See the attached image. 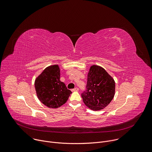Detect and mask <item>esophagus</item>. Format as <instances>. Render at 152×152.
<instances>
[{"mask_svg": "<svg viewBox=\"0 0 152 152\" xmlns=\"http://www.w3.org/2000/svg\"><path fill=\"white\" fill-rule=\"evenodd\" d=\"M78 90H79V88H77V87H76V88H73V89H72V90H71V91H78Z\"/></svg>", "mask_w": 152, "mask_h": 152, "instance_id": "1", "label": "esophagus"}]
</instances>
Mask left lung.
Here are the masks:
<instances>
[{
    "label": "left lung",
    "mask_w": 152,
    "mask_h": 152,
    "mask_svg": "<svg viewBox=\"0 0 152 152\" xmlns=\"http://www.w3.org/2000/svg\"><path fill=\"white\" fill-rule=\"evenodd\" d=\"M115 83L101 66L92 65L87 75L86 90L81 94L84 104L93 110L106 107L115 95Z\"/></svg>",
    "instance_id": "8db88e82"
}]
</instances>
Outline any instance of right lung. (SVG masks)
<instances>
[{"label": "right lung", "instance_id": "add662e5", "mask_svg": "<svg viewBox=\"0 0 152 152\" xmlns=\"http://www.w3.org/2000/svg\"><path fill=\"white\" fill-rule=\"evenodd\" d=\"M34 86L40 101L50 108H58L65 104L72 93L60 81L58 65L47 67L36 79Z\"/></svg>", "mask_w": 152, "mask_h": 152}]
</instances>
